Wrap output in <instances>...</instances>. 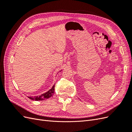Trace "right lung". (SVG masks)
<instances>
[{
	"label": "right lung",
	"mask_w": 132,
	"mask_h": 132,
	"mask_svg": "<svg viewBox=\"0 0 132 132\" xmlns=\"http://www.w3.org/2000/svg\"><path fill=\"white\" fill-rule=\"evenodd\" d=\"M54 87L55 85H54L52 88L48 91L46 93H44L39 96H29L28 97L30 99L32 100L35 101H42L45 100H47L50 98L51 97L53 96V95L54 93Z\"/></svg>",
	"instance_id": "obj_1"
}]
</instances>
